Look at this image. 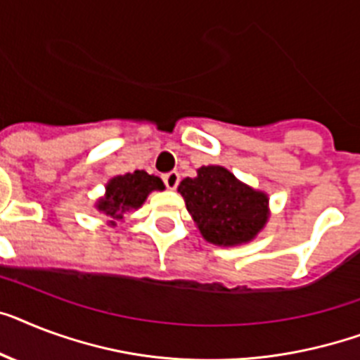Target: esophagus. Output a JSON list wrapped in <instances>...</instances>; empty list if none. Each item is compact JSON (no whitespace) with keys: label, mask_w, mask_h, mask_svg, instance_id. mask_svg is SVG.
<instances>
[{"label":"esophagus","mask_w":360,"mask_h":360,"mask_svg":"<svg viewBox=\"0 0 360 360\" xmlns=\"http://www.w3.org/2000/svg\"><path fill=\"white\" fill-rule=\"evenodd\" d=\"M162 181H165V185L168 186V188L174 190L175 186L179 185V174H177V172H168V174L162 175Z\"/></svg>","instance_id":"1"}]
</instances>
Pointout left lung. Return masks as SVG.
I'll return each instance as SVG.
<instances>
[{
  "label": "left lung",
  "instance_id": "1",
  "mask_svg": "<svg viewBox=\"0 0 360 360\" xmlns=\"http://www.w3.org/2000/svg\"><path fill=\"white\" fill-rule=\"evenodd\" d=\"M177 190L201 236L216 246L253 240L268 221V195L242 183L224 166H201Z\"/></svg>",
  "mask_w": 360,
  "mask_h": 360
}]
</instances>
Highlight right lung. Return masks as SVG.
I'll return each mask as SVG.
<instances>
[{
    "label": "right lung",
    "instance_id": "right-lung-1",
    "mask_svg": "<svg viewBox=\"0 0 360 360\" xmlns=\"http://www.w3.org/2000/svg\"><path fill=\"white\" fill-rule=\"evenodd\" d=\"M153 190H165V183L148 172L134 170L133 174L118 175L107 183L105 195L99 198L96 209L109 216V224L114 226V220H122L125 212L142 207L146 198Z\"/></svg>",
    "mask_w": 360,
    "mask_h": 360
}]
</instances>
